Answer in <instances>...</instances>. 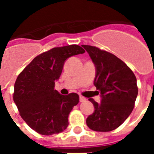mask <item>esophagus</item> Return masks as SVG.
<instances>
[{
	"label": "esophagus",
	"mask_w": 154,
	"mask_h": 154,
	"mask_svg": "<svg viewBox=\"0 0 154 154\" xmlns=\"http://www.w3.org/2000/svg\"><path fill=\"white\" fill-rule=\"evenodd\" d=\"M85 100H86V99H85V97H83V96H79V101L81 102H85Z\"/></svg>",
	"instance_id": "1"
}]
</instances>
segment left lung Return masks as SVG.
Returning <instances> with one entry per match:
<instances>
[{
  "instance_id": "left-lung-1",
  "label": "left lung",
  "mask_w": 154,
  "mask_h": 154,
  "mask_svg": "<svg viewBox=\"0 0 154 154\" xmlns=\"http://www.w3.org/2000/svg\"><path fill=\"white\" fill-rule=\"evenodd\" d=\"M82 46L95 65L93 84L101 97L100 103L89 99L95 110L87 117L86 124L94 131H112L133 111L138 94L137 78L123 61L111 53L93 46Z\"/></svg>"
}]
</instances>
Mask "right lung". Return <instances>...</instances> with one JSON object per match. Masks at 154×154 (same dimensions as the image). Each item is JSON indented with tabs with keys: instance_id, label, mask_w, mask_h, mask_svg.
Instances as JSON below:
<instances>
[{
	"instance_id": "1",
	"label": "right lung",
	"mask_w": 154,
	"mask_h": 154,
	"mask_svg": "<svg viewBox=\"0 0 154 154\" xmlns=\"http://www.w3.org/2000/svg\"><path fill=\"white\" fill-rule=\"evenodd\" d=\"M84 52L76 45L54 48L35 57L17 76L14 102L21 118L37 133L52 135L69 126V114L79 103V95L62 96L54 87L65 61Z\"/></svg>"
}]
</instances>
